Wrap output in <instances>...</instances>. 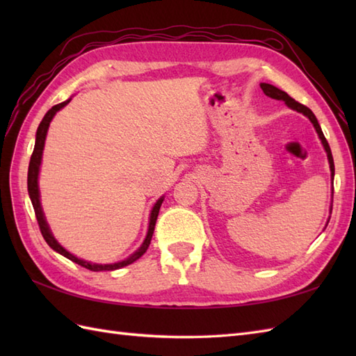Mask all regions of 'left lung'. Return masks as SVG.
Wrapping results in <instances>:
<instances>
[{"instance_id": "1", "label": "left lung", "mask_w": 356, "mask_h": 356, "mask_svg": "<svg viewBox=\"0 0 356 356\" xmlns=\"http://www.w3.org/2000/svg\"><path fill=\"white\" fill-rule=\"evenodd\" d=\"M260 87H261V90H263V93L266 95V96L272 97V99H277V101H284V104L287 105V107L295 110V111H298V113H303L305 116L309 118V120H311V122L314 124L316 133H318V138L321 139V143H323L324 149H326L327 159H329V165H330V176H332V180H334V176H335L334 157H332V151H330L329 143H327L326 138H324V134H323V131H321V127H320V124H318V120H316L314 113H312L311 110H309V108L306 107V105H303V104H300V102H297L295 99H292V97H291L289 95H287L286 92H283V90H280V88H277V87H274V86H270V84H264V82H261Z\"/></svg>"}]
</instances>
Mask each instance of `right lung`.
Returning a JSON list of instances; mask_svg holds the SVG:
<instances>
[{
    "mask_svg": "<svg viewBox=\"0 0 356 356\" xmlns=\"http://www.w3.org/2000/svg\"><path fill=\"white\" fill-rule=\"evenodd\" d=\"M70 102V99H67L61 104L58 105H53V107L45 113V116L42 118L40 127H38L36 130V140H35V148H33V153L32 157H30V163H29V172H27V190H29V195H30V200H32V205L35 209V216H36V220L38 225H40V229L44 240L47 241V245L53 249V251L59 252L61 255L67 257V259L78 263L79 266L82 268H87L90 270H95V272H99V270H115V269H120L124 266H128V264H131L133 261H136L138 259L147 252V249L151 243V237H153V232H154V226H156V220H157V216H159V209H161V205L163 202V197L159 199L153 209H151V214H149V225H148V232H147V237L143 240L142 246L136 251L134 254H131L128 259L122 260V261H118V263H113V264H96V263H90L86 260H81L78 257H74L73 254H70L67 249H64L61 245L58 243L56 238L53 237V234L49 228L47 222H45V217L42 213V207H41V200H40V188H38V176H40V166H41V159H42V149H44V143H45V136H47V130H49V125L51 122V119L55 118L56 113L64 108L67 104Z\"/></svg>",
    "mask_w": 356,
    "mask_h": 356,
    "instance_id": "1",
    "label": "right lung"
}]
</instances>
